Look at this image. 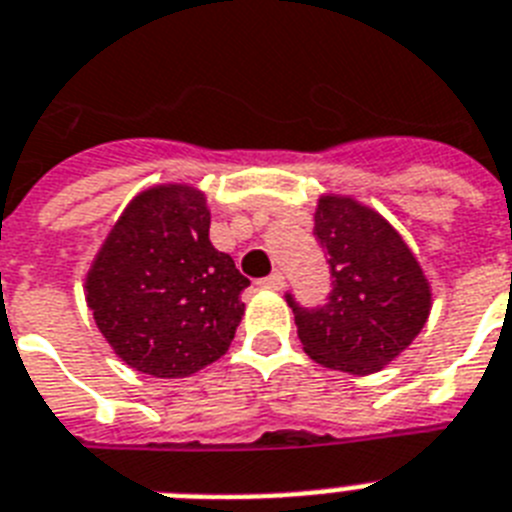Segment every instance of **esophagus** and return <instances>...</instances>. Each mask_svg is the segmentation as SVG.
<instances>
[{"instance_id": "obj_1", "label": "esophagus", "mask_w": 512, "mask_h": 512, "mask_svg": "<svg viewBox=\"0 0 512 512\" xmlns=\"http://www.w3.org/2000/svg\"><path fill=\"white\" fill-rule=\"evenodd\" d=\"M259 285L272 287V290H282V287H285V277H282V272H272V274H269V277H264V280H261Z\"/></svg>"}]
</instances>
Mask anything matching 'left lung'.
Listing matches in <instances>:
<instances>
[{
  "mask_svg": "<svg viewBox=\"0 0 512 512\" xmlns=\"http://www.w3.org/2000/svg\"><path fill=\"white\" fill-rule=\"evenodd\" d=\"M314 235L329 256L332 293L322 308L287 295L303 350L327 369L382 371L424 329L432 285L400 232L356 198H319Z\"/></svg>",
  "mask_w": 512,
  "mask_h": 512,
  "instance_id": "1",
  "label": "left lung"
}]
</instances>
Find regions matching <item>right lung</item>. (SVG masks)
Wrapping results in <instances>:
<instances>
[{
  "label": "right lung",
  "mask_w": 512,
  "mask_h": 512,
  "mask_svg": "<svg viewBox=\"0 0 512 512\" xmlns=\"http://www.w3.org/2000/svg\"><path fill=\"white\" fill-rule=\"evenodd\" d=\"M211 211L193 185L141 190L86 274L96 327L130 369L183 379L230 348L251 282L209 240Z\"/></svg>",
  "instance_id": "1"
}]
</instances>
